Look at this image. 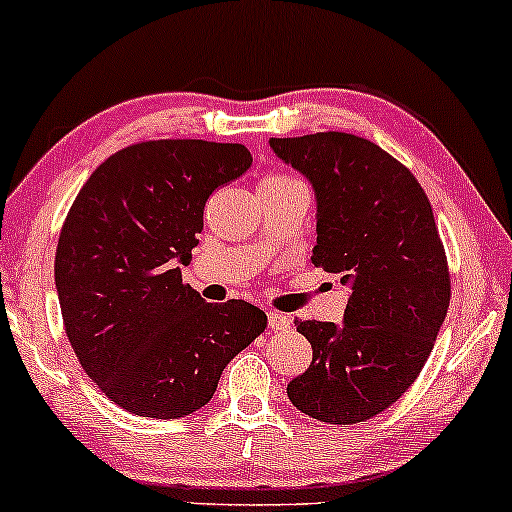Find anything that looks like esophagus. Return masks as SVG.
Instances as JSON below:
<instances>
[{"mask_svg":"<svg viewBox=\"0 0 512 512\" xmlns=\"http://www.w3.org/2000/svg\"><path fill=\"white\" fill-rule=\"evenodd\" d=\"M269 317V330H276V332H281V330H289L291 327V317L289 315H281V313H269L267 315Z\"/></svg>","mask_w":512,"mask_h":512,"instance_id":"1","label":"esophagus"}]
</instances>
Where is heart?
Here are the masks:
<instances>
[{
  "instance_id": "b5f03b06",
  "label": "heart",
  "mask_w": 512,
  "mask_h": 512,
  "mask_svg": "<svg viewBox=\"0 0 512 512\" xmlns=\"http://www.w3.org/2000/svg\"><path fill=\"white\" fill-rule=\"evenodd\" d=\"M286 180H298V178H291V175H267L262 182H286Z\"/></svg>"
}]
</instances>
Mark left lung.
Listing matches in <instances>:
<instances>
[{"label":"left lung","mask_w":512,"mask_h":512,"mask_svg":"<svg viewBox=\"0 0 512 512\" xmlns=\"http://www.w3.org/2000/svg\"><path fill=\"white\" fill-rule=\"evenodd\" d=\"M313 182L315 267L351 289L344 325L296 320L313 363L286 392L303 414L373 419L419 378L450 305V272L431 202L407 166L346 132L269 139Z\"/></svg>","instance_id":"1"}]
</instances>
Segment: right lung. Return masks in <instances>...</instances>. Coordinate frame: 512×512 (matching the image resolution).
<instances>
[{"mask_svg":"<svg viewBox=\"0 0 512 512\" xmlns=\"http://www.w3.org/2000/svg\"><path fill=\"white\" fill-rule=\"evenodd\" d=\"M252 166L243 144L154 139L91 173L64 219L55 284L81 368L129 414L180 419L267 327L252 303H204L182 284L204 204Z\"/></svg>","mask_w":512,"mask_h":512,"instance_id":"right-lung-1","label":"right lung"}]
</instances>
